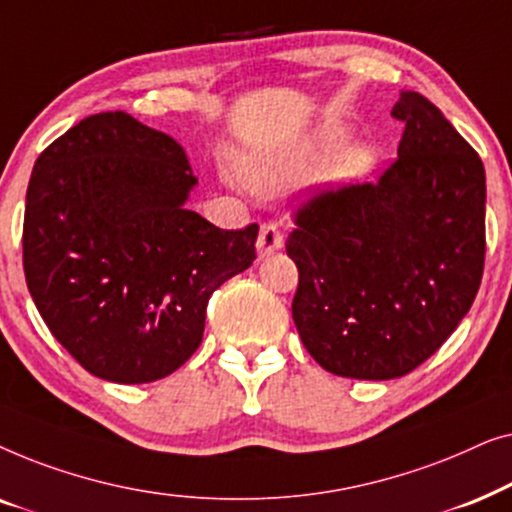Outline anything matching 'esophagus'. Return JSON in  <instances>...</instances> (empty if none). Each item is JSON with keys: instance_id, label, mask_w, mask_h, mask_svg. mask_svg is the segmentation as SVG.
Instances as JSON below:
<instances>
[{"instance_id": "esophagus-1", "label": "esophagus", "mask_w": 512, "mask_h": 512, "mask_svg": "<svg viewBox=\"0 0 512 512\" xmlns=\"http://www.w3.org/2000/svg\"><path fill=\"white\" fill-rule=\"evenodd\" d=\"M282 244H284V235L277 223H263L261 233H258V242H256L258 254L261 256L275 254L277 249H282Z\"/></svg>"}]
</instances>
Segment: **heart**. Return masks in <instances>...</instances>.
Wrapping results in <instances>:
<instances>
[{"instance_id": "1", "label": "heart", "mask_w": 512, "mask_h": 512, "mask_svg": "<svg viewBox=\"0 0 512 512\" xmlns=\"http://www.w3.org/2000/svg\"><path fill=\"white\" fill-rule=\"evenodd\" d=\"M347 139V128L328 123L300 142L275 153H258L240 160L244 179L256 191L277 193L282 188L303 181L324 165V160ZM377 167V151L370 144H352L335 156L328 181L335 186H352L366 181Z\"/></svg>"}]
</instances>
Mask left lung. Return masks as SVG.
<instances>
[{
  "instance_id": "1",
  "label": "left lung",
  "mask_w": 512,
  "mask_h": 512,
  "mask_svg": "<svg viewBox=\"0 0 512 512\" xmlns=\"http://www.w3.org/2000/svg\"><path fill=\"white\" fill-rule=\"evenodd\" d=\"M398 158L375 184L298 207L293 321L312 359L354 380L424 363L471 310L485 268V167L436 104L403 90Z\"/></svg>"
}]
</instances>
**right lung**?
<instances>
[{
    "mask_svg": "<svg viewBox=\"0 0 512 512\" xmlns=\"http://www.w3.org/2000/svg\"><path fill=\"white\" fill-rule=\"evenodd\" d=\"M195 184L184 149L125 111L83 118L34 163L27 289L90 375L174 373L200 347L212 293L254 263L256 223L221 230L186 209Z\"/></svg>",
    "mask_w": 512,
    "mask_h": 512,
    "instance_id": "right-lung-1",
    "label": "right lung"
}]
</instances>
